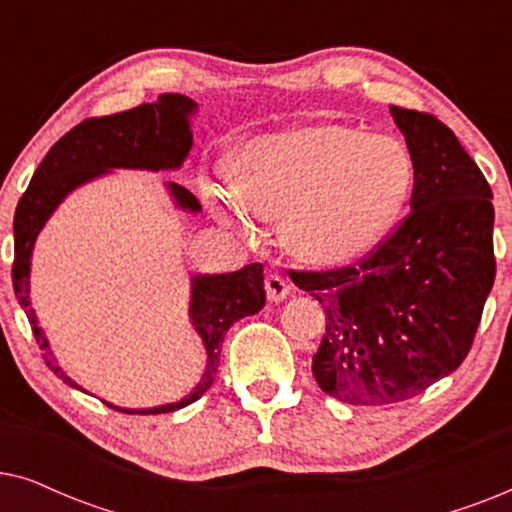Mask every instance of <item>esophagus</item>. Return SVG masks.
Returning a JSON list of instances; mask_svg holds the SVG:
<instances>
[{"mask_svg": "<svg viewBox=\"0 0 512 512\" xmlns=\"http://www.w3.org/2000/svg\"><path fill=\"white\" fill-rule=\"evenodd\" d=\"M265 293H268L270 303H279V300H284L291 293V284L284 277L270 275L265 279Z\"/></svg>", "mask_w": 512, "mask_h": 512, "instance_id": "34e87169", "label": "esophagus"}]
</instances>
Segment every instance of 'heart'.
Returning a JSON list of instances; mask_svg holds the SVG:
<instances>
[{
    "label": "heart",
    "mask_w": 512,
    "mask_h": 512,
    "mask_svg": "<svg viewBox=\"0 0 512 512\" xmlns=\"http://www.w3.org/2000/svg\"><path fill=\"white\" fill-rule=\"evenodd\" d=\"M412 160L403 144L340 123L298 125L240 151L235 195L261 219L282 221V240L310 268H345L368 256L403 212ZM214 212L247 230L249 214L216 191Z\"/></svg>",
    "instance_id": "b5f03b06"
}]
</instances>
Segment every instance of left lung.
<instances>
[{
    "mask_svg": "<svg viewBox=\"0 0 512 512\" xmlns=\"http://www.w3.org/2000/svg\"><path fill=\"white\" fill-rule=\"evenodd\" d=\"M389 111L415 170L410 214L356 268L293 272L326 312L314 380L352 405L408 401L457 370L496 275L485 174L438 118Z\"/></svg>",
    "mask_w": 512,
    "mask_h": 512,
    "instance_id": "obj_1",
    "label": "left lung"
}]
</instances>
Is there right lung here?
I'll return each instance as SVG.
<instances>
[{"mask_svg":"<svg viewBox=\"0 0 512 512\" xmlns=\"http://www.w3.org/2000/svg\"><path fill=\"white\" fill-rule=\"evenodd\" d=\"M195 111H198V104L191 97L165 93L156 102L139 104V107L121 111V114L88 118L74 130H69L46 153L16 207V216H13L16 261H13L11 270L13 291H16V298L27 319H30L34 338L44 349L46 366L62 382L83 391V394H88V391L81 384H76L55 359L51 342H48L44 328L39 326L37 312L32 307L30 270L34 242L69 193L104 177L111 170H179L193 146L191 118ZM165 188L174 207L181 212L198 214L202 209L198 198L188 188L174 184V181H167ZM263 305L265 289L261 263L244 265L242 270L226 272V275H193L188 317H191V326L200 335L202 347L207 352V368L200 382L181 401L156 405V408H121V405L109 401L104 403L118 412H128V415H165V412H174L195 403L212 387L216 370H219L223 335L235 321L261 312Z\"/></svg>","mask_w":512,"mask_h":512,"instance_id":"1","label":"right lung"}]
</instances>
